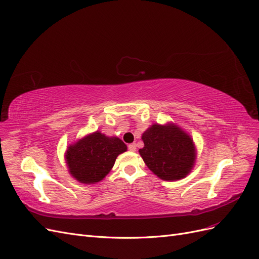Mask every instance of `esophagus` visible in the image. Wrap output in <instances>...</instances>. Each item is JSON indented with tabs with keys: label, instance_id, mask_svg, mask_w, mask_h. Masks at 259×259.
I'll list each match as a JSON object with an SVG mask.
<instances>
[{
	"label": "esophagus",
	"instance_id": "esophagus-1",
	"mask_svg": "<svg viewBox=\"0 0 259 259\" xmlns=\"http://www.w3.org/2000/svg\"><path fill=\"white\" fill-rule=\"evenodd\" d=\"M128 150H130V151H135V150H136V144H135V143L130 144V145H128Z\"/></svg>",
	"mask_w": 259,
	"mask_h": 259
}]
</instances>
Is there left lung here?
I'll return each instance as SVG.
<instances>
[{
  "label": "left lung",
  "instance_id": "1",
  "mask_svg": "<svg viewBox=\"0 0 259 259\" xmlns=\"http://www.w3.org/2000/svg\"><path fill=\"white\" fill-rule=\"evenodd\" d=\"M139 153L146 165L163 180H178L190 173L195 150L190 136L175 125L153 124L143 134Z\"/></svg>",
  "mask_w": 259,
  "mask_h": 259
}]
</instances>
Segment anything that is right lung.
Returning a JSON list of instances; mask_svg holds the SVG:
<instances>
[{"instance_id": "1", "label": "right lung", "mask_w": 259, "mask_h": 259, "mask_svg": "<svg viewBox=\"0 0 259 259\" xmlns=\"http://www.w3.org/2000/svg\"><path fill=\"white\" fill-rule=\"evenodd\" d=\"M126 149L120 138L93 133L68 148L66 160L70 174L83 184L98 183L111 170L116 156Z\"/></svg>"}]
</instances>
